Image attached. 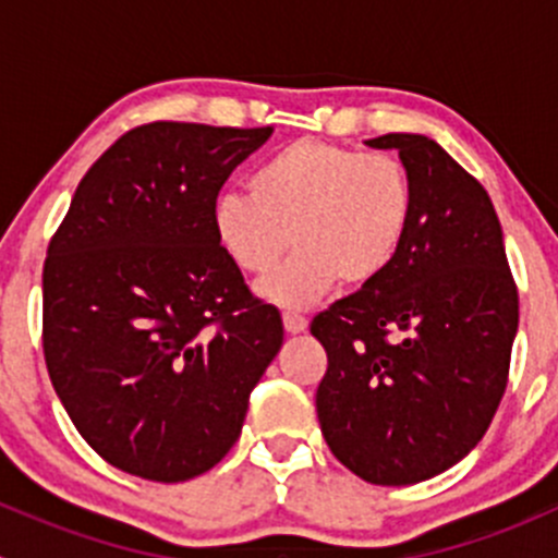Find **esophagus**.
<instances>
[{
	"instance_id": "34e87169",
	"label": "esophagus",
	"mask_w": 558,
	"mask_h": 558,
	"mask_svg": "<svg viewBox=\"0 0 558 558\" xmlns=\"http://www.w3.org/2000/svg\"><path fill=\"white\" fill-rule=\"evenodd\" d=\"M283 326L289 335H302L307 329V318L300 313H283Z\"/></svg>"
}]
</instances>
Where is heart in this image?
Listing matches in <instances>:
<instances>
[{
    "mask_svg": "<svg viewBox=\"0 0 558 558\" xmlns=\"http://www.w3.org/2000/svg\"><path fill=\"white\" fill-rule=\"evenodd\" d=\"M415 185L391 154H362L326 140H296L269 156L251 191H227L213 205L218 245L247 275H267L258 294L280 307H307L337 283L384 278L408 243Z\"/></svg>",
    "mask_w": 558,
    "mask_h": 558,
    "instance_id": "1",
    "label": "heart"
}]
</instances>
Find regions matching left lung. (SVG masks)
I'll return each mask as SVG.
<instances>
[{
	"label": "left lung",
	"mask_w": 558,
	"mask_h": 558,
	"mask_svg": "<svg viewBox=\"0 0 558 558\" xmlns=\"http://www.w3.org/2000/svg\"><path fill=\"white\" fill-rule=\"evenodd\" d=\"M415 185L408 243L384 278L315 315L329 451L362 481L410 486L481 442L508 386L519 291L486 189L424 134H384Z\"/></svg>",
	"instance_id": "left-lung-1"
}]
</instances>
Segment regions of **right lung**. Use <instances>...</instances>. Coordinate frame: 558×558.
Masks as SVG:
<instances>
[{
    "instance_id": "1",
    "label": "right lung",
    "mask_w": 558,
    "mask_h": 558,
    "mask_svg": "<svg viewBox=\"0 0 558 558\" xmlns=\"http://www.w3.org/2000/svg\"><path fill=\"white\" fill-rule=\"evenodd\" d=\"M272 126L156 121L105 150L43 269L50 384L83 440L145 481L180 483L238 442L283 345L213 232V205Z\"/></svg>"
}]
</instances>
